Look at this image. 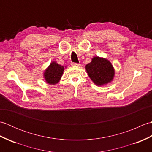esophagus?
I'll return each instance as SVG.
<instances>
[{
  "label": "esophagus",
  "instance_id": "obj_1",
  "mask_svg": "<svg viewBox=\"0 0 152 152\" xmlns=\"http://www.w3.org/2000/svg\"><path fill=\"white\" fill-rule=\"evenodd\" d=\"M71 65H72V66H80V63H71Z\"/></svg>",
  "mask_w": 152,
  "mask_h": 152
}]
</instances>
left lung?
<instances>
[{
	"instance_id": "left-lung-1",
	"label": "left lung",
	"mask_w": 152,
	"mask_h": 152,
	"mask_svg": "<svg viewBox=\"0 0 152 152\" xmlns=\"http://www.w3.org/2000/svg\"><path fill=\"white\" fill-rule=\"evenodd\" d=\"M86 70L89 78L97 86L108 84L113 81L115 76L112 64L104 57H93L91 63L86 65Z\"/></svg>"
}]
</instances>
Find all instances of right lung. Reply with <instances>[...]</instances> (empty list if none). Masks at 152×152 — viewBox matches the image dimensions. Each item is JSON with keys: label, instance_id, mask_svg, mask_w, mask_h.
Listing matches in <instances>:
<instances>
[{"label": "right lung", "instance_id": "right-lung-1", "mask_svg": "<svg viewBox=\"0 0 152 152\" xmlns=\"http://www.w3.org/2000/svg\"><path fill=\"white\" fill-rule=\"evenodd\" d=\"M64 68L63 66L59 64L56 61L51 62L50 65L43 72V77L48 84L56 85L59 83L63 76Z\"/></svg>", "mask_w": 152, "mask_h": 152}]
</instances>
